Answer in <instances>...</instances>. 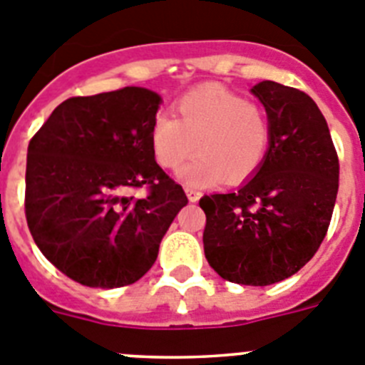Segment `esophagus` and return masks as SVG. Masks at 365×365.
I'll use <instances>...</instances> for the list:
<instances>
[{"label": "esophagus", "instance_id": "obj_1", "mask_svg": "<svg viewBox=\"0 0 365 365\" xmlns=\"http://www.w3.org/2000/svg\"><path fill=\"white\" fill-rule=\"evenodd\" d=\"M186 195H188V199L192 202H195L201 199V192H197V190H193V188H186Z\"/></svg>", "mask_w": 365, "mask_h": 365}]
</instances>
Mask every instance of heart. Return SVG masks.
I'll list each match as a JSON object with an SVG mask.
<instances>
[{"label": "heart", "mask_w": 365, "mask_h": 365, "mask_svg": "<svg viewBox=\"0 0 365 365\" xmlns=\"http://www.w3.org/2000/svg\"><path fill=\"white\" fill-rule=\"evenodd\" d=\"M177 118L157 115L151 122L150 146L164 170L180 168L179 179L188 186H212L222 179L241 185L259 172L270 146L265 111L237 93L219 86H202L180 96Z\"/></svg>", "instance_id": "obj_1"}]
</instances>
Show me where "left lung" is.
Wrapping results in <instances>:
<instances>
[{
  "label": "left lung",
  "mask_w": 365,
  "mask_h": 365,
  "mask_svg": "<svg viewBox=\"0 0 365 365\" xmlns=\"http://www.w3.org/2000/svg\"><path fill=\"white\" fill-rule=\"evenodd\" d=\"M270 146L254 179L234 193L201 197L205 256L232 283L265 287L298 272L333 217L340 164L327 122L307 93L263 82Z\"/></svg>",
  "instance_id": "obj_1"
}]
</instances>
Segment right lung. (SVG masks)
I'll use <instances>...</instances> for the list:
<instances>
[{
  "label": "right lung",
  "instance_id": "1",
  "mask_svg": "<svg viewBox=\"0 0 365 365\" xmlns=\"http://www.w3.org/2000/svg\"><path fill=\"white\" fill-rule=\"evenodd\" d=\"M159 104L144 87L73 96L29 143V230L41 254L82 285L113 289L143 278L188 202L151 153ZM143 185L144 200L127 195Z\"/></svg>",
  "mask_w": 365,
  "mask_h": 365
}]
</instances>
